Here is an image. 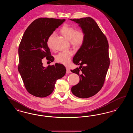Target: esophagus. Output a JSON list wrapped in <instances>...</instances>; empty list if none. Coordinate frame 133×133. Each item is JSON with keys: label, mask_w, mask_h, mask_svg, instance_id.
<instances>
[{"label": "esophagus", "mask_w": 133, "mask_h": 133, "mask_svg": "<svg viewBox=\"0 0 133 133\" xmlns=\"http://www.w3.org/2000/svg\"><path fill=\"white\" fill-rule=\"evenodd\" d=\"M71 73V70H70L69 68H66V73H67V74H69V73Z\"/></svg>", "instance_id": "obj_1"}]
</instances>
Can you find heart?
<instances>
[{"label": "heart", "instance_id": "1", "mask_svg": "<svg viewBox=\"0 0 133 133\" xmlns=\"http://www.w3.org/2000/svg\"><path fill=\"white\" fill-rule=\"evenodd\" d=\"M60 32L64 37L70 40L71 44L75 49H78L81 48L85 42V32L82 31H76L74 27L71 26L69 25L64 24L61 28ZM55 36V33L52 32L47 38L46 45L48 48L50 49H53V40ZM73 55V52L72 50L62 51L55 56V60L59 63L66 65L69 64Z\"/></svg>", "mask_w": 133, "mask_h": 133}]
</instances>
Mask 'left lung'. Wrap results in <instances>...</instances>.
Masks as SVG:
<instances>
[{
	"label": "left lung",
	"instance_id": "obj_1",
	"mask_svg": "<svg viewBox=\"0 0 133 133\" xmlns=\"http://www.w3.org/2000/svg\"><path fill=\"white\" fill-rule=\"evenodd\" d=\"M85 34V43L75 55L74 64L80 65L72 72L80 76V82L71 88L74 96L82 98L95 95L104 84L110 65L108 43L96 21L90 17L71 19Z\"/></svg>",
	"mask_w": 133,
	"mask_h": 133
}]
</instances>
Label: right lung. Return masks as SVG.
Returning a JSON list of instances; mask_svg holds the SVG:
<instances>
[{
	"label": "right lung",
	"mask_w": 133,
	"mask_h": 133,
	"mask_svg": "<svg viewBox=\"0 0 133 133\" xmlns=\"http://www.w3.org/2000/svg\"><path fill=\"white\" fill-rule=\"evenodd\" d=\"M65 19L39 18L32 22L24 32L18 49V71L27 91L32 96L44 97L53 92L56 81L66 69L62 64L43 66V59L53 61L46 45L48 37Z\"/></svg>",
	"instance_id": "add662e5"
}]
</instances>
